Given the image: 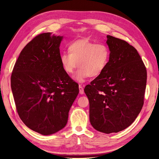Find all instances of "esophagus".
<instances>
[{"instance_id": "34e87169", "label": "esophagus", "mask_w": 159, "mask_h": 159, "mask_svg": "<svg viewBox=\"0 0 159 159\" xmlns=\"http://www.w3.org/2000/svg\"><path fill=\"white\" fill-rule=\"evenodd\" d=\"M79 90H80V94H84V89L82 86H81V85H79Z\"/></svg>"}]
</instances>
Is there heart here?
<instances>
[{"mask_svg": "<svg viewBox=\"0 0 159 159\" xmlns=\"http://www.w3.org/2000/svg\"><path fill=\"white\" fill-rule=\"evenodd\" d=\"M69 53H62L60 61L66 73L71 74L79 67L74 79L82 82L88 77L95 78L103 73L108 64L110 52L103 43H95L88 39L73 42L68 46Z\"/></svg>", "mask_w": 159, "mask_h": 159, "instance_id": "b5f03b06", "label": "heart"}]
</instances>
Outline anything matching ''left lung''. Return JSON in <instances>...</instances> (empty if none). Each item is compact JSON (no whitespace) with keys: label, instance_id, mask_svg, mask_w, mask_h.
Returning a JSON list of instances; mask_svg holds the SVG:
<instances>
[{"label":"left lung","instance_id":"1","mask_svg":"<svg viewBox=\"0 0 159 159\" xmlns=\"http://www.w3.org/2000/svg\"><path fill=\"white\" fill-rule=\"evenodd\" d=\"M106 43L110 51L108 64L84 91L91 125L109 134L127 128L141 112L147 70L137 50L127 42L107 35Z\"/></svg>","mask_w":159,"mask_h":159}]
</instances>
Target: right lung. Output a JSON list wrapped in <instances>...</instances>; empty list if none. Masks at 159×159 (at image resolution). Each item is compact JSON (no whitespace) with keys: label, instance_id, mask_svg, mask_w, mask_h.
Listing matches in <instances>:
<instances>
[{"label":"right lung","instance_id":"right-lung-1","mask_svg":"<svg viewBox=\"0 0 159 159\" xmlns=\"http://www.w3.org/2000/svg\"><path fill=\"white\" fill-rule=\"evenodd\" d=\"M63 36L40 34L24 48L14 66L11 89L19 117L43 135L57 133L67 124L79 93L78 84L60 61Z\"/></svg>","mask_w":159,"mask_h":159}]
</instances>
